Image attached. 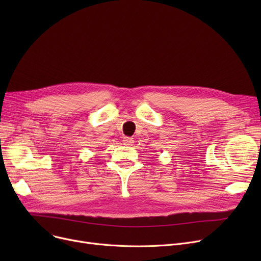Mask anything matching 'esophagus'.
Wrapping results in <instances>:
<instances>
[{
    "mask_svg": "<svg viewBox=\"0 0 261 261\" xmlns=\"http://www.w3.org/2000/svg\"><path fill=\"white\" fill-rule=\"evenodd\" d=\"M122 142H123V144L127 145V146H131L134 143V140L132 138H123Z\"/></svg>",
    "mask_w": 261,
    "mask_h": 261,
    "instance_id": "obj_1",
    "label": "esophagus"
}]
</instances>
